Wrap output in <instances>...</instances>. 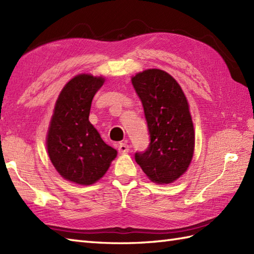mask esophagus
<instances>
[{
	"label": "esophagus",
	"mask_w": 254,
	"mask_h": 254,
	"mask_svg": "<svg viewBox=\"0 0 254 254\" xmlns=\"http://www.w3.org/2000/svg\"><path fill=\"white\" fill-rule=\"evenodd\" d=\"M118 149L120 153L127 154V153H128V150H130V146H128L127 143H120L118 146Z\"/></svg>",
	"instance_id": "esophagus-1"
}]
</instances>
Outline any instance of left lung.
Here are the masks:
<instances>
[{
	"instance_id": "8db88e82",
	"label": "left lung",
	"mask_w": 254,
	"mask_h": 254,
	"mask_svg": "<svg viewBox=\"0 0 254 254\" xmlns=\"http://www.w3.org/2000/svg\"><path fill=\"white\" fill-rule=\"evenodd\" d=\"M141 99L150 143L135 160L149 180L158 185L176 181L187 171L194 152V128L187 97L170 74L145 69L132 77Z\"/></svg>"
}]
</instances>
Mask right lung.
<instances>
[{
  "instance_id": "1",
  "label": "right lung",
  "mask_w": 254,
  "mask_h": 254,
  "mask_svg": "<svg viewBox=\"0 0 254 254\" xmlns=\"http://www.w3.org/2000/svg\"><path fill=\"white\" fill-rule=\"evenodd\" d=\"M104 77L79 74L64 86L56 102L47 135L52 165L64 179L93 185L109 169L117 150L107 145L88 120L91 101Z\"/></svg>"
}]
</instances>
